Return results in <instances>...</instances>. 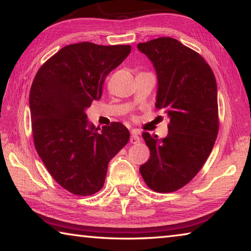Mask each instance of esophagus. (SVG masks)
Returning <instances> with one entry per match:
<instances>
[{
  "instance_id": "esophagus-1",
  "label": "esophagus",
  "mask_w": 251,
  "mask_h": 251,
  "mask_svg": "<svg viewBox=\"0 0 251 251\" xmlns=\"http://www.w3.org/2000/svg\"><path fill=\"white\" fill-rule=\"evenodd\" d=\"M139 142H141V138H139V136L133 130V131H131V135H130V143L131 144H138Z\"/></svg>"
}]
</instances>
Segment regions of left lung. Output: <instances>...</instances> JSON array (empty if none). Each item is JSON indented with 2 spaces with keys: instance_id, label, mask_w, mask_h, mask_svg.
I'll list each match as a JSON object with an SVG mask.
<instances>
[{
  "instance_id": "1",
  "label": "left lung",
  "mask_w": 251,
  "mask_h": 251,
  "mask_svg": "<svg viewBox=\"0 0 251 251\" xmlns=\"http://www.w3.org/2000/svg\"><path fill=\"white\" fill-rule=\"evenodd\" d=\"M137 49L155 67L156 108L171 118L168 135L143 133L151 156L139 167L143 179L157 193H172L197 175L218 135L217 84L201 54L172 37L139 43Z\"/></svg>"
}]
</instances>
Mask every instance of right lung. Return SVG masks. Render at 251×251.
I'll return each mask as SVG.
<instances>
[{"mask_svg": "<svg viewBox=\"0 0 251 251\" xmlns=\"http://www.w3.org/2000/svg\"><path fill=\"white\" fill-rule=\"evenodd\" d=\"M129 45H67L40 67L29 92L34 146L55 181L77 196L101 189L109 160L129 141L118 122L91 124L85 109L100 100L110 72L128 56Z\"/></svg>", "mask_w": 251, "mask_h": 251, "instance_id": "obj_1", "label": "right lung"}]
</instances>
